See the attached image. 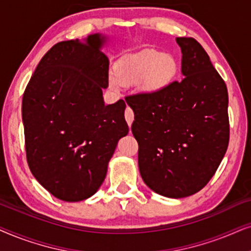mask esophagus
Listing matches in <instances>:
<instances>
[{"label": "esophagus", "instance_id": "esophagus-1", "mask_svg": "<svg viewBox=\"0 0 251 251\" xmlns=\"http://www.w3.org/2000/svg\"><path fill=\"white\" fill-rule=\"evenodd\" d=\"M125 119H126V122H127L129 127H131L133 120H134V113H133L131 108L126 109V111H125Z\"/></svg>", "mask_w": 251, "mask_h": 251}]
</instances>
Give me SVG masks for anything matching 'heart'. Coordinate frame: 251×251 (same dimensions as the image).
<instances>
[{"label":"heart","mask_w":251,"mask_h":251,"mask_svg":"<svg viewBox=\"0 0 251 251\" xmlns=\"http://www.w3.org/2000/svg\"><path fill=\"white\" fill-rule=\"evenodd\" d=\"M178 72V62L169 53L158 50H143L120 59L116 71L110 72L109 82L113 88L123 83H138L145 92L157 93L168 87Z\"/></svg>","instance_id":"1"}]
</instances>
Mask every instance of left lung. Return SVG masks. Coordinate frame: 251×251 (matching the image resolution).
Masks as SVG:
<instances>
[{
  "mask_svg": "<svg viewBox=\"0 0 251 251\" xmlns=\"http://www.w3.org/2000/svg\"><path fill=\"white\" fill-rule=\"evenodd\" d=\"M181 81L126 98L134 111L139 170L150 189L170 199L198 193L210 181L229 140L225 81L193 38H176Z\"/></svg>",
  "mask_w": 251,
  "mask_h": 251,
  "instance_id": "obj_1",
  "label": "left lung"
}]
</instances>
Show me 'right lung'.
Listing matches in <instances>:
<instances>
[{
	"label": "right lung",
	"mask_w": 251,
	"mask_h": 251,
	"mask_svg": "<svg viewBox=\"0 0 251 251\" xmlns=\"http://www.w3.org/2000/svg\"><path fill=\"white\" fill-rule=\"evenodd\" d=\"M104 35L56 43L36 66L22 116L27 163L34 178L65 202L98 192L128 125L123 100L105 105L109 59Z\"/></svg>",
	"instance_id": "right-lung-1"
}]
</instances>
